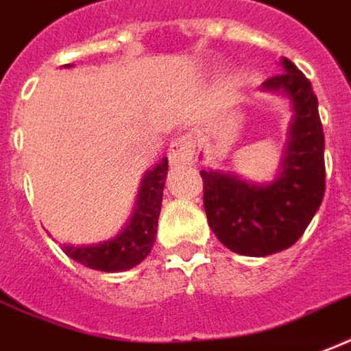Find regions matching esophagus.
<instances>
[{
	"mask_svg": "<svg viewBox=\"0 0 351 351\" xmlns=\"http://www.w3.org/2000/svg\"><path fill=\"white\" fill-rule=\"evenodd\" d=\"M193 154H195V145H193V141H191V138H187V136L175 138V140L171 141L169 152H167L171 165L187 164V162H191V160H193Z\"/></svg>",
	"mask_w": 351,
	"mask_h": 351,
	"instance_id": "34e87169",
	"label": "esophagus"
}]
</instances>
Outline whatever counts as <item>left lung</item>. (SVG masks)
Listing matches in <instances>:
<instances>
[{
    "instance_id": "8db88e82",
    "label": "left lung",
    "mask_w": 351,
    "mask_h": 351,
    "mask_svg": "<svg viewBox=\"0 0 351 351\" xmlns=\"http://www.w3.org/2000/svg\"><path fill=\"white\" fill-rule=\"evenodd\" d=\"M261 90L283 93L293 104L285 154L271 184H252L221 171H200L204 211L217 239L232 252L263 258L293 247L324 199V132L318 101L306 75L289 58Z\"/></svg>"
}]
</instances>
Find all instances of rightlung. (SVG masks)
Listing matches in <instances>:
<instances>
[{
	"instance_id": "1",
	"label": "right lung",
	"mask_w": 351,
	"mask_h": 351,
	"mask_svg": "<svg viewBox=\"0 0 351 351\" xmlns=\"http://www.w3.org/2000/svg\"><path fill=\"white\" fill-rule=\"evenodd\" d=\"M71 68V64L64 66ZM167 158L149 169L143 176L140 193L136 199L130 221L125 228L108 241L95 245H64L66 256L88 269L103 272H121L140 265L149 256L156 239L158 217L162 210L165 178H167Z\"/></svg>"
}]
</instances>
